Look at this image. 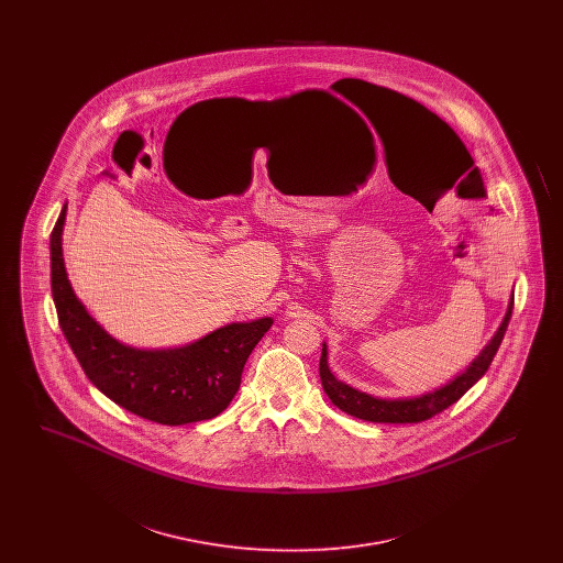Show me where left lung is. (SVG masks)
Instances as JSON below:
<instances>
[{"label":"left lung","mask_w":563,"mask_h":563,"mask_svg":"<svg viewBox=\"0 0 563 563\" xmlns=\"http://www.w3.org/2000/svg\"><path fill=\"white\" fill-rule=\"evenodd\" d=\"M510 312H512V297H510L507 314L500 322L498 331L494 333L489 344L479 352V356L462 374L455 375L454 379H450L448 384H443L434 390H429L424 395L401 397V399H382V397H374V395H367L363 390L352 388L350 384L331 374L324 342H322L321 365H319L322 388H324L327 397L331 399L335 407H340L342 411H346L358 420L384 422V424H413V422L429 420L434 413L454 405L468 388H473L482 379L483 374L487 372V367L494 361V354L500 349V342H503L505 333H507Z\"/></svg>","instance_id":"obj_1"}]
</instances>
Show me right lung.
Returning a JSON list of instances; mask_svg holds the SVG:
<instances>
[{"label":"right lung","mask_w":563,"mask_h":563,"mask_svg":"<svg viewBox=\"0 0 563 563\" xmlns=\"http://www.w3.org/2000/svg\"><path fill=\"white\" fill-rule=\"evenodd\" d=\"M67 205L51 234V278L58 324L88 379L145 420L181 427L219 416L241 388L249 354L274 319L219 327L188 346L143 350L111 338L74 294L63 260Z\"/></svg>","instance_id":"obj_1"}]
</instances>
